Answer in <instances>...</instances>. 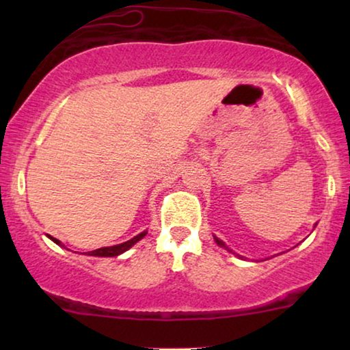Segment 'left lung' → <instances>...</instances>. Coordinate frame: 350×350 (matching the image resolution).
I'll use <instances>...</instances> for the list:
<instances>
[{"mask_svg":"<svg viewBox=\"0 0 350 350\" xmlns=\"http://www.w3.org/2000/svg\"><path fill=\"white\" fill-rule=\"evenodd\" d=\"M215 241H217V243H218V245H219V247H224V248H228L226 245H224V242H223V241H219V239H217V237H215ZM228 250H229V248H228ZM229 252H232V250H229Z\"/></svg>","mask_w":350,"mask_h":350,"instance_id":"1","label":"left lung"}]
</instances>
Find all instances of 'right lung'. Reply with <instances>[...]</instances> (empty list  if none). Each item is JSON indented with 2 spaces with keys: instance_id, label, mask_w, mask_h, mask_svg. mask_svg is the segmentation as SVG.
I'll return each instance as SVG.
<instances>
[{
  "instance_id": "right-lung-1",
  "label": "right lung",
  "mask_w": 350,
  "mask_h": 350,
  "mask_svg": "<svg viewBox=\"0 0 350 350\" xmlns=\"http://www.w3.org/2000/svg\"><path fill=\"white\" fill-rule=\"evenodd\" d=\"M146 234H148V231H143V232L138 234V236H135V237H133V239H131V241H127V242H122V243H119V245L97 248V250L88 252V253H85V255H90V256H107V258H108V256H118V255H121V253L127 252L129 248H131V247L135 245V243H137L138 241H142V239L145 237ZM49 239H52V242H55L57 245H62V242L59 241V239H55V237H51V236H49Z\"/></svg>"
}]
</instances>
